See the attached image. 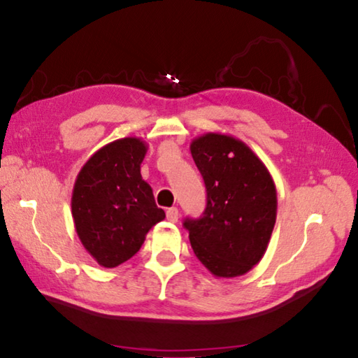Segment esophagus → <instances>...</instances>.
Returning <instances> with one entry per match:
<instances>
[{"label":"esophagus","mask_w":358,"mask_h":358,"mask_svg":"<svg viewBox=\"0 0 358 358\" xmlns=\"http://www.w3.org/2000/svg\"><path fill=\"white\" fill-rule=\"evenodd\" d=\"M166 215H167V221H171V222H177L178 221V208H175V207L169 208Z\"/></svg>","instance_id":"esophagus-1"}]
</instances>
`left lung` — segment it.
I'll return each mask as SVG.
<instances>
[{
  "mask_svg": "<svg viewBox=\"0 0 358 358\" xmlns=\"http://www.w3.org/2000/svg\"><path fill=\"white\" fill-rule=\"evenodd\" d=\"M207 187V208L185 220L197 259L217 278L250 271L266 251L276 222V187L259 156L232 136L207 132L191 142Z\"/></svg>",
  "mask_w": 358,
  "mask_h": 358,
  "instance_id": "obj_1",
  "label": "left lung"
}]
</instances>
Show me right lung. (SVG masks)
<instances>
[{"label":"right lung","instance_id":"obj_1","mask_svg":"<svg viewBox=\"0 0 358 358\" xmlns=\"http://www.w3.org/2000/svg\"><path fill=\"white\" fill-rule=\"evenodd\" d=\"M145 155L142 138H118L96 151L76 178L71 199L76 232L106 268L134 256L148 230L166 217L141 175Z\"/></svg>","mask_w":358,"mask_h":358}]
</instances>
